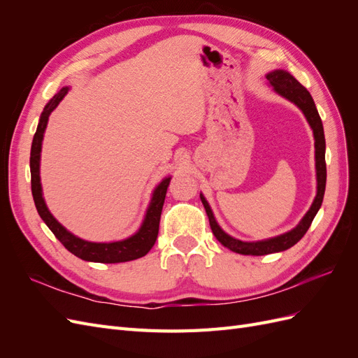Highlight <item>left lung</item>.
Listing matches in <instances>:
<instances>
[{
	"instance_id": "obj_1",
	"label": "left lung",
	"mask_w": 358,
	"mask_h": 358,
	"mask_svg": "<svg viewBox=\"0 0 358 358\" xmlns=\"http://www.w3.org/2000/svg\"><path fill=\"white\" fill-rule=\"evenodd\" d=\"M266 78L270 82V85L273 86L278 94L285 96V99H288L289 101H292L300 107L301 112L305 113L310 128L313 129V137H315L318 192H317L315 200H313V203L310 206L309 212L305 215V218L301 220V222L296 227L294 230H291V231H288L282 236L273 237V239L262 241V242H242L239 239H234V237H231L229 234H225L220 229V225L216 224L208 201L204 200L203 196H200L204 209H206V213H208V216H209L210 229H212L216 239H218L224 246L231 249V251H234L237 254H243V255H267V254L285 251V249L294 246L301 239V237L306 234L313 218H315L317 212L320 210L322 199H324V191H326V180H327L326 138H324V129H322L321 117L318 115L315 103H313L310 94L297 79L292 78L289 73H287L284 70H275L272 73H268Z\"/></svg>"
}]
</instances>
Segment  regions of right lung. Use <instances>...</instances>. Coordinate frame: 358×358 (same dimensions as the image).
Listing matches in <instances>:
<instances>
[{
  "mask_svg": "<svg viewBox=\"0 0 358 358\" xmlns=\"http://www.w3.org/2000/svg\"><path fill=\"white\" fill-rule=\"evenodd\" d=\"M67 91L69 88H62L46 104L45 110L41 113L34 138H32L31 158H29L31 191H32V197H34L37 212L41 216V220L46 222L50 231L55 234L57 239L66 246V249H69V251L76 257L85 259V262L113 264V263H125V262H131V259H137L140 257L146 255L157 241L158 230H159V218H161L162 206H164V199L167 194L170 178L162 180L154 191L152 201H150V206L146 212V218L143 221V225L140 227V230L134 236L129 237V239H125L121 242L92 243V242L79 239V237L69 233L55 218H53L46 208L45 200H43L41 185H40V170H38L43 134H45L49 115L59 104V101L64 99V96H66Z\"/></svg>",
  "mask_w": 358,
  "mask_h": 358,
  "instance_id": "right-lung-1",
  "label": "right lung"
}]
</instances>
